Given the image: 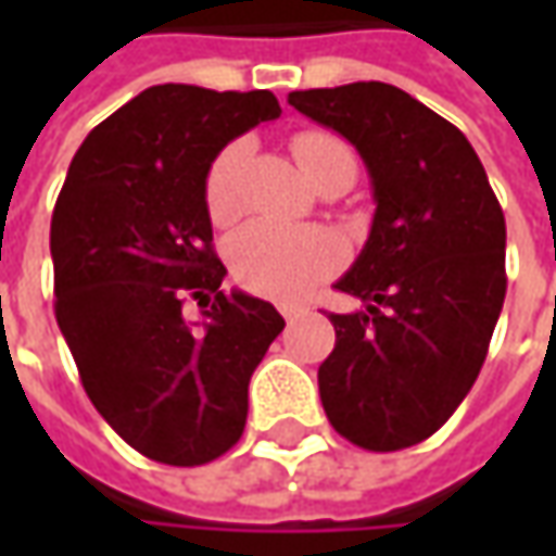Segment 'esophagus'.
Listing matches in <instances>:
<instances>
[{"label": "esophagus", "mask_w": 556, "mask_h": 556, "mask_svg": "<svg viewBox=\"0 0 556 556\" xmlns=\"http://www.w3.org/2000/svg\"><path fill=\"white\" fill-rule=\"evenodd\" d=\"M281 315H285V321H293V318H296V309H288V306H281Z\"/></svg>", "instance_id": "esophagus-1"}]
</instances>
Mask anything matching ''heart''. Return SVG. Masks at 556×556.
I'll use <instances>...</instances> for the list:
<instances>
[{
	"label": "heart",
	"mask_w": 556,
	"mask_h": 556,
	"mask_svg": "<svg viewBox=\"0 0 556 556\" xmlns=\"http://www.w3.org/2000/svg\"><path fill=\"white\" fill-rule=\"evenodd\" d=\"M290 151L300 163V173L315 188H325L328 182H346V188L353 185V148L331 132H318V129L300 132L290 141ZM244 163V141L225 144L210 163L203 179V203L213 223L228 225L238 219L244 206L241 198ZM225 260L231 268V278L241 288L271 300H300L318 281L331 278L343 266V247L321 228H293L271 219H256L228 238Z\"/></svg>",
	"instance_id": "1"
}]
</instances>
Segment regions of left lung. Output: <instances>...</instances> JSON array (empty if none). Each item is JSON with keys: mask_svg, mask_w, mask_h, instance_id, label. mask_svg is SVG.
<instances>
[{"mask_svg": "<svg viewBox=\"0 0 556 556\" xmlns=\"http://www.w3.org/2000/svg\"><path fill=\"white\" fill-rule=\"evenodd\" d=\"M355 144L374 223L337 290L365 309L333 315L318 368L331 427L358 448L399 452L433 437L480 374L504 306V213L458 126L390 83L290 92Z\"/></svg>", "mask_w": 556, "mask_h": 556, "instance_id": "1", "label": "left lung"}]
</instances>
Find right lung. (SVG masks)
Here are the masks:
<instances>
[{
  "label": "right lung",
  "instance_id": "add662e5",
  "mask_svg": "<svg viewBox=\"0 0 556 556\" xmlns=\"http://www.w3.org/2000/svg\"><path fill=\"white\" fill-rule=\"evenodd\" d=\"M278 117L268 89L151 86L98 123L67 169L54 318L98 415L144 458L198 467L244 433L250 377L285 318L219 290L203 179L228 141ZM188 299L201 329L184 318Z\"/></svg>",
  "mask_w": 556,
  "mask_h": 556
}]
</instances>
